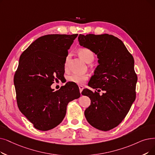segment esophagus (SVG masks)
<instances>
[{"mask_svg": "<svg viewBox=\"0 0 155 155\" xmlns=\"http://www.w3.org/2000/svg\"><path fill=\"white\" fill-rule=\"evenodd\" d=\"M78 87H79L80 92V94H81L82 91H83V89H84V87H83L82 85H79V86H78Z\"/></svg>", "mask_w": 155, "mask_h": 155, "instance_id": "1", "label": "esophagus"}]
</instances>
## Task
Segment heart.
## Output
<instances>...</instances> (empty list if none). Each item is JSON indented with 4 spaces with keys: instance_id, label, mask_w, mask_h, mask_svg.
Listing matches in <instances>:
<instances>
[{
    "instance_id": "obj_1",
    "label": "heart",
    "mask_w": 155,
    "mask_h": 155,
    "mask_svg": "<svg viewBox=\"0 0 155 155\" xmlns=\"http://www.w3.org/2000/svg\"><path fill=\"white\" fill-rule=\"evenodd\" d=\"M78 54L80 57L84 61L88 63L90 61H92L94 59V54L93 52L87 48H82L80 49L78 51ZM69 60V55L67 56L66 58V61H65V67L68 65V62ZM88 79L87 75H77V74H73V75L68 77V81L71 82L73 83H75L77 84H83L85 82L86 80Z\"/></svg>"
}]
</instances>
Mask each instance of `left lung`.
Segmentation results:
<instances>
[{
  "instance_id": "1",
  "label": "left lung",
  "mask_w": 155,
  "mask_h": 155,
  "mask_svg": "<svg viewBox=\"0 0 155 155\" xmlns=\"http://www.w3.org/2000/svg\"><path fill=\"white\" fill-rule=\"evenodd\" d=\"M78 39L80 45L98 58L89 86L105 91L101 96L87 89L82 91L91 101L85 110V118L96 129L110 130L122 122L136 99L137 77L134 58L122 40L111 35L80 34Z\"/></svg>"
}]
</instances>
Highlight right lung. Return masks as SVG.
<instances>
[{
  "instance_id": "add662e5",
  "label": "right lung",
  "mask_w": 155,
  "mask_h": 155,
  "mask_svg": "<svg viewBox=\"0 0 155 155\" xmlns=\"http://www.w3.org/2000/svg\"><path fill=\"white\" fill-rule=\"evenodd\" d=\"M77 36L40 37L20 56L14 77L18 106L39 130L58 126L66 115L68 104L80 96L78 87L70 82L56 91L51 87L63 77L68 50Z\"/></svg>"
}]
</instances>
